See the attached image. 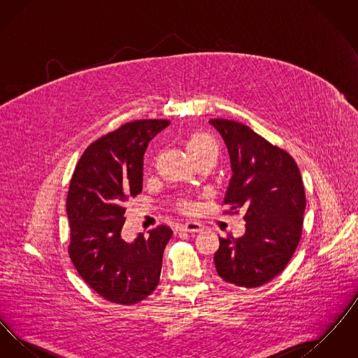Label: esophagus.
<instances>
[{
    "instance_id": "34e87169",
    "label": "esophagus",
    "mask_w": 358,
    "mask_h": 358,
    "mask_svg": "<svg viewBox=\"0 0 358 358\" xmlns=\"http://www.w3.org/2000/svg\"><path fill=\"white\" fill-rule=\"evenodd\" d=\"M182 231H187V232H201L204 228L200 222H187V224L181 225L180 227Z\"/></svg>"
}]
</instances>
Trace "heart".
Listing matches in <instances>:
<instances>
[{
	"label": "heart",
	"instance_id": "obj_1",
	"mask_svg": "<svg viewBox=\"0 0 358 358\" xmlns=\"http://www.w3.org/2000/svg\"><path fill=\"white\" fill-rule=\"evenodd\" d=\"M185 149H187V155L192 159L204 155L206 153H216V145L213 142V139L210 136L203 134V133H194L189 136L185 143ZM184 209L189 210L192 206L190 205L184 204Z\"/></svg>",
	"mask_w": 358,
	"mask_h": 358
}]
</instances>
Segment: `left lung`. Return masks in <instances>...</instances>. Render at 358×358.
<instances>
[{
  "mask_svg": "<svg viewBox=\"0 0 358 358\" xmlns=\"http://www.w3.org/2000/svg\"><path fill=\"white\" fill-rule=\"evenodd\" d=\"M231 159L224 204L244 212L245 232L220 238L216 271L225 282L252 289L282 273L302 235L305 187L294 158L235 120H210Z\"/></svg>",
  "mask_w": 358,
  "mask_h": 358,
  "instance_id": "1",
  "label": "left lung"
}]
</instances>
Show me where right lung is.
Returning a JSON list of instances; mask_svg holds the SVG:
<instances>
[{
  "label": "right lung",
  "instance_id": "1",
  "mask_svg": "<svg viewBox=\"0 0 358 358\" xmlns=\"http://www.w3.org/2000/svg\"><path fill=\"white\" fill-rule=\"evenodd\" d=\"M169 120H134L91 143L80 157L67 197L69 257L102 298L134 305L158 286L171 228L159 225L134 240L122 235L124 203L142 192L143 154Z\"/></svg>",
  "mask_w": 358,
  "mask_h": 358
}]
</instances>
